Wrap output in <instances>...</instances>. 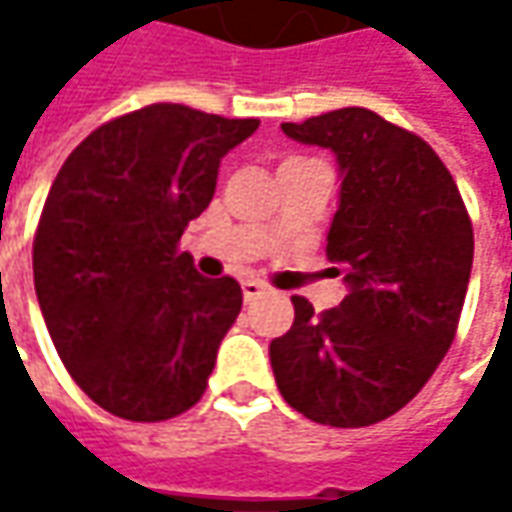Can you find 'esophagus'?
Wrapping results in <instances>:
<instances>
[{
  "mask_svg": "<svg viewBox=\"0 0 512 512\" xmlns=\"http://www.w3.org/2000/svg\"><path fill=\"white\" fill-rule=\"evenodd\" d=\"M267 287L262 282H256V279H247L242 282V296H245V302H253V299H259V296H265Z\"/></svg>",
  "mask_w": 512,
  "mask_h": 512,
  "instance_id": "1",
  "label": "esophagus"
}]
</instances>
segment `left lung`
Instances as JSON below:
<instances>
[{
	"label": "left lung",
	"mask_w": 512,
	"mask_h": 512,
	"mask_svg": "<svg viewBox=\"0 0 512 512\" xmlns=\"http://www.w3.org/2000/svg\"><path fill=\"white\" fill-rule=\"evenodd\" d=\"M336 153L342 190L327 259L347 296L270 342L285 402L310 422L367 427L399 413L456 339L473 267V225L450 170L416 133L367 108L282 125Z\"/></svg>",
	"instance_id": "left-lung-1"
}]
</instances>
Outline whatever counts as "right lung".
<instances>
[{"label":"right lung","instance_id":"right-lung-1","mask_svg":"<svg viewBox=\"0 0 512 512\" xmlns=\"http://www.w3.org/2000/svg\"><path fill=\"white\" fill-rule=\"evenodd\" d=\"M259 119L148 105L65 159L33 236V285L62 364L99 407L165 422L202 399L242 310L236 279L196 273L179 239L219 162Z\"/></svg>","mask_w":512,"mask_h":512}]
</instances>
